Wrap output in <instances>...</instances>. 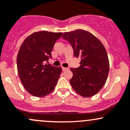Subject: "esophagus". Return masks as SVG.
I'll return each instance as SVG.
<instances>
[{"label": "esophagus", "instance_id": "1", "mask_svg": "<svg viewBox=\"0 0 130 130\" xmlns=\"http://www.w3.org/2000/svg\"><path fill=\"white\" fill-rule=\"evenodd\" d=\"M62 71H66L67 70V69H68V68H64V67H62Z\"/></svg>", "mask_w": 130, "mask_h": 130}]
</instances>
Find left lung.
I'll return each instance as SVG.
<instances>
[{"instance_id": "left-lung-1", "label": "left lung", "mask_w": 130, "mask_h": 130, "mask_svg": "<svg viewBox=\"0 0 130 130\" xmlns=\"http://www.w3.org/2000/svg\"><path fill=\"white\" fill-rule=\"evenodd\" d=\"M62 38L71 43L74 56L80 58V66L71 68L72 89L82 97H92L104 86L109 72L104 46L93 34L82 29L65 32Z\"/></svg>"}]
</instances>
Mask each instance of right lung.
Returning a JSON list of instances; mask_svg holds the SVG:
<instances>
[{
  "mask_svg": "<svg viewBox=\"0 0 130 130\" xmlns=\"http://www.w3.org/2000/svg\"><path fill=\"white\" fill-rule=\"evenodd\" d=\"M62 35L61 32H34L20 46L17 58L18 73L23 87L35 97L50 94L56 86L62 68L45 62L51 58L54 43Z\"/></svg>",
  "mask_w": 130,
  "mask_h": 130,
  "instance_id": "obj_1",
  "label": "right lung"
}]
</instances>
